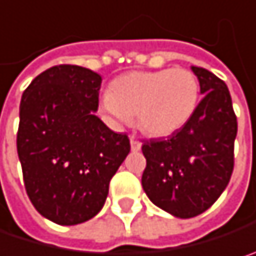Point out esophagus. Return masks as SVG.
<instances>
[{
    "label": "esophagus",
    "instance_id": "1",
    "mask_svg": "<svg viewBox=\"0 0 256 256\" xmlns=\"http://www.w3.org/2000/svg\"><path fill=\"white\" fill-rule=\"evenodd\" d=\"M130 148H132V151L133 152H138L140 151V148H142V144L134 138V136H132L130 138Z\"/></svg>",
    "mask_w": 256,
    "mask_h": 256
}]
</instances>
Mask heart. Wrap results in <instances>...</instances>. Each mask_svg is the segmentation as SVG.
<instances>
[{
    "mask_svg": "<svg viewBox=\"0 0 256 256\" xmlns=\"http://www.w3.org/2000/svg\"><path fill=\"white\" fill-rule=\"evenodd\" d=\"M199 82L188 68L130 72L111 83L100 108L114 126H126L136 116L139 128L152 138H166L194 116Z\"/></svg>",
    "mask_w": 256,
    "mask_h": 256,
    "instance_id": "b5f03b06",
    "label": "heart"
}]
</instances>
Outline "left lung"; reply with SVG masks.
Listing matches in <instances>:
<instances>
[{"mask_svg": "<svg viewBox=\"0 0 256 256\" xmlns=\"http://www.w3.org/2000/svg\"><path fill=\"white\" fill-rule=\"evenodd\" d=\"M202 100L190 120L168 139L142 145V188L154 205L177 218L206 211L228 184L234 166L238 120L227 84L192 66Z\"/></svg>", "mask_w": 256, "mask_h": 256, "instance_id": "left-lung-1", "label": "left lung"}]
</instances>
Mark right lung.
Listing matches in <instances>:
<instances>
[{
	"mask_svg": "<svg viewBox=\"0 0 256 256\" xmlns=\"http://www.w3.org/2000/svg\"><path fill=\"white\" fill-rule=\"evenodd\" d=\"M102 79L80 66L36 76L20 101L17 154L36 211L61 226L95 217L130 152L128 134L95 116Z\"/></svg>",
	"mask_w": 256,
	"mask_h": 256,
	"instance_id": "obj_1",
	"label": "right lung"
}]
</instances>
